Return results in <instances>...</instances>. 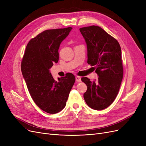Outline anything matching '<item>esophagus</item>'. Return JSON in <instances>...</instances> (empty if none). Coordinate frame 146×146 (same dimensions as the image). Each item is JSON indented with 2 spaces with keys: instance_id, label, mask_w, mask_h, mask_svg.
<instances>
[{
  "instance_id": "1",
  "label": "esophagus",
  "mask_w": 146,
  "mask_h": 146,
  "mask_svg": "<svg viewBox=\"0 0 146 146\" xmlns=\"http://www.w3.org/2000/svg\"><path fill=\"white\" fill-rule=\"evenodd\" d=\"M75 81H76L77 82H82L81 77H78V76L75 77Z\"/></svg>"
}]
</instances>
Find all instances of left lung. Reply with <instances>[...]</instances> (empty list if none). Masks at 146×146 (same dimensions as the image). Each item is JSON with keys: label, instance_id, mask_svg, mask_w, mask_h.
<instances>
[{"label": "left lung", "instance_id": "left-lung-1", "mask_svg": "<svg viewBox=\"0 0 146 146\" xmlns=\"http://www.w3.org/2000/svg\"><path fill=\"white\" fill-rule=\"evenodd\" d=\"M87 45L88 63L95 66L98 78L91 82L82 78L88 89L83 95L88 106L100 110L117 97L123 80L121 49L116 39L97 26L80 28Z\"/></svg>", "mask_w": 146, "mask_h": 146}]
</instances>
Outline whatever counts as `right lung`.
<instances>
[{
  "mask_svg": "<svg viewBox=\"0 0 146 146\" xmlns=\"http://www.w3.org/2000/svg\"><path fill=\"white\" fill-rule=\"evenodd\" d=\"M72 29L46 30L31 39L25 49L21 64L23 78L35 103L48 113H57L65 107L75 81L71 73L56 81L50 72L58 61L60 44Z\"/></svg>",
  "mask_w": 146,
  "mask_h": 146,
  "instance_id": "obj_1",
  "label": "right lung"
}]
</instances>
